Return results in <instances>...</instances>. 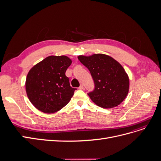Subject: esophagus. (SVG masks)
<instances>
[{"label":"esophagus","instance_id":"esophagus-1","mask_svg":"<svg viewBox=\"0 0 161 161\" xmlns=\"http://www.w3.org/2000/svg\"><path fill=\"white\" fill-rule=\"evenodd\" d=\"M79 89L80 90H82V89H84V86H83V85H80V86L79 87Z\"/></svg>","mask_w":161,"mask_h":161}]
</instances>
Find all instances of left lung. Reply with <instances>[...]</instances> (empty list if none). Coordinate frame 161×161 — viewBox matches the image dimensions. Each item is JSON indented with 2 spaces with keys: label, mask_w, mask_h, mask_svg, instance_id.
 Listing matches in <instances>:
<instances>
[{
  "label": "left lung",
  "mask_w": 161,
  "mask_h": 161,
  "mask_svg": "<svg viewBox=\"0 0 161 161\" xmlns=\"http://www.w3.org/2000/svg\"><path fill=\"white\" fill-rule=\"evenodd\" d=\"M78 59L91 72L95 89L88 95L97 105L105 109L119 105L129 91V77L123 66L113 58L95 53L79 56Z\"/></svg>",
  "instance_id": "left-lung-1"
}]
</instances>
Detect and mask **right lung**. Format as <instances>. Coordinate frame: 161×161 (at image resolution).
<instances>
[{
  "label": "right lung",
  "mask_w": 161,
  "mask_h": 161,
  "mask_svg": "<svg viewBox=\"0 0 161 161\" xmlns=\"http://www.w3.org/2000/svg\"><path fill=\"white\" fill-rule=\"evenodd\" d=\"M71 63L66 56H50L29 71L25 81L27 95L38 110L53 114L69 103L76 90L70 86L65 75Z\"/></svg>",
  "instance_id": "right-lung-1"
}]
</instances>
